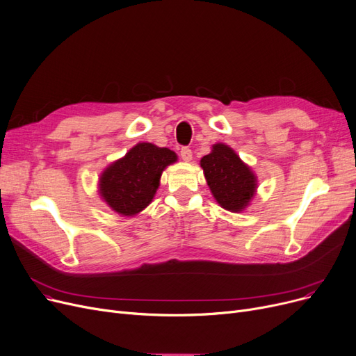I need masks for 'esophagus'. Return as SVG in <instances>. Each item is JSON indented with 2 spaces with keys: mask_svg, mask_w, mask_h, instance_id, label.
Returning a JSON list of instances; mask_svg holds the SVG:
<instances>
[{
  "mask_svg": "<svg viewBox=\"0 0 356 356\" xmlns=\"http://www.w3.org/2000/svg\"><path fill=\"white\" fill-rule=\"evenodd\" d=\"M180 157L184 161H191L192 160V149L189 147H183L180 149Z\"/></svg>",
  "mask_w": 356,
  "mask_h": 356,
  "instance_id": "esophagus-1",
  "label": "esophagus"
}]
</instances>
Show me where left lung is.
I'll use <instances>...</instances> for the list:
<instances>
[{
    "label": "left lung",
    "instance_id": "left-lung-1",
    "mask_svg": "<svg viewBox=\"0 0 356 356\" xmlns=\"http://www.w3.org/2000/svg\"><path fill=\"white\" fill-rule=\"evenodd\" d=\"M208 186L222 208L238 212L247 207L256 191V177L237 154L224 144H215L212 152L200 160Z\"/></svg>",
    "mask_w": 356,
    "mask_h": 356
}]
</instances>
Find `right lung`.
<instances>
[{"label":"right lung","instance_id":"right-lung-1","mask_svg":"<svg viewBox=\"0 0 356 356\" xmlns=\"http://www.w3.org/2000/svg\"><path fill=\"white\" fill-rule=\"evenodd\" d=\"M176 160L172 149L149 143L138 144L125 157L104 170L100 193L116 212L135 215L148 207L159 189L163 170Z\"/></svg>","mask_w":356,"mask_h":356}]
</instances>
